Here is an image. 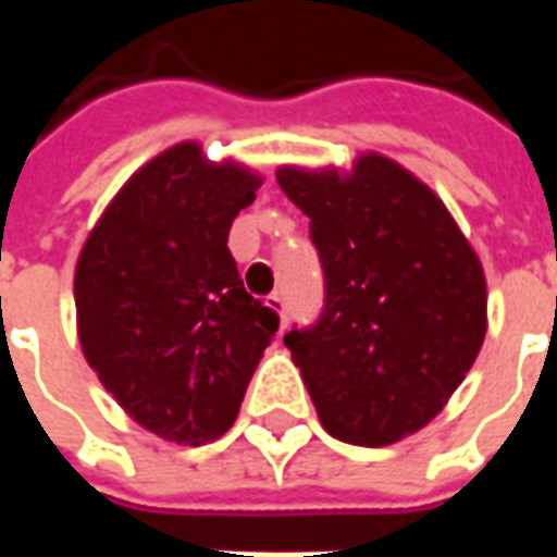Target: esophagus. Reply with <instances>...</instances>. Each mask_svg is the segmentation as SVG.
Wrapping results in <instances>:
<instances>
[{"instance_id": "1", "label": "esophagus", "mask_w": 557, "mask_h": 557, "mask_svg": "<svg viewBox=\"0 0 557 557\" xmlns=\"http://www.w3.org/2000/svg\"><path fill=\"white\" fill-rule=\"evenodd\" d=\"M265 304L280 315V322H286V310H283V295H280V292H271L265 298Z\"/></svg>"}]
</instances>
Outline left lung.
I'll return each mask as SVG.
<instances>
[{"label":"left lung","instance_id":"obj_1","mask_svg":"<svg viewBox=\"0 0 557 557\" xmlns=\"http://www.w3.org/2000/svg\"><path fill=\"white\" fill-rule=\"evenodd\" d=\"M310 218L325 313L286 346L327 435L385 447L454 397L486 337V274L438 194L397 160L363 151L339 166H280Z\"/></svg>","mask_w":557,"mask_h":557}]
</instances>
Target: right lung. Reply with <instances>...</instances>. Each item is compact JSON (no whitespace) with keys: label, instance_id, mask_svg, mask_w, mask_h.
<instances>
[{"label":"right lung","instance_id":"add662e5","mask_svg":"<svg viewBox=\"0 0 557 557\" xmlns=\"http://www.w3.org/2000/svg\"><path fill=\"white\" fill-rule=\"evenodd\" d=\"M262 175L194 139L143 163L74 268L77 337L101 385L163 442L230 430L277 313L244 289L230 230Z\"/></svg>","mask_w":557,"mask_h":557}]
</instances>
